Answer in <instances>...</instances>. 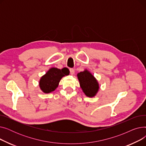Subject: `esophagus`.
Returning <instances> with one entry per match:
<instances>
[{"instance_id":"obj_1","label":"esophagus","mask_w":146,"mask_h":146,"mask_svg":"<svg viewBox=\"0 0 146 146\" xmlns=\"http://www.w3.org/2000/svg\"><path fill=\"white\" fill-rule=\"evenodd\" d=\"M70 74L73 75L74 73V69L73 68H70Z\"/></svg>"}]
</instances>
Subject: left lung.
I'll return each instance as SVG.
<instances>
[{
	"label": "left lung",
	"mask_w": 146,
	"mask_h": 146,
	"mask_svg": "<svg viewBox=\"0 0 146 146\" xmlns=\"http://www.w3.org/2000/svg\"><path fill=\"white\" fill-rule=\"evenodd\" d=\"M78 77L83 92L89 97L94 96L99 87L94 76L86 70L79 73Z\"/></svg>",
	"instance_id": "8db88e82"
}]
</instances>
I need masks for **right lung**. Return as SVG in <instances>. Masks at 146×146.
<instances>
[{"label":"right lung","mask_w":146,"mask_h":146,"mask_svg":"<svg viewBox=\"0 0 146 146\" xmlns=\"http://www.w3.org/2000/svg\"><path fill=\"white\" fill-rule=\"evenodd\" d=\"M69 73L67 68H63L61 70L57 68H50L41 78L40 81L41 89L46 94L51 92L57 88L61 79L65 75H68Z\"/></svg>","instance_id":"add662e5"}]
</instances>
